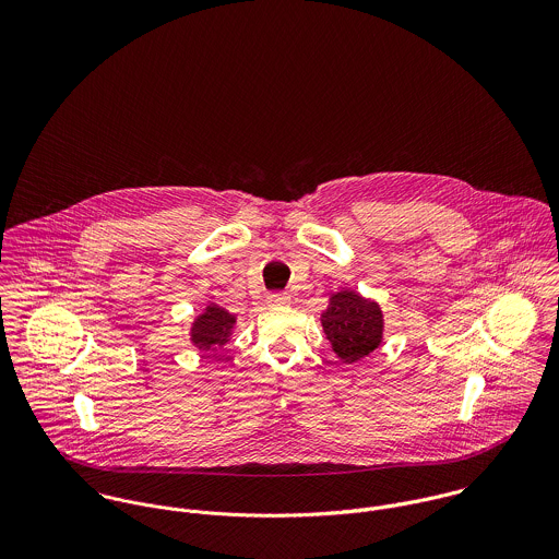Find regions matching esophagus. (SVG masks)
I'll use <instances>...</instances> for the list:
<instances>
[{
    "label": "esophagus",
    "mask_w": 559,
    "mask_h": 559,
    "mask_svg": "<svg viewBox=\"0 0 559 559\" xmlns=\"http://www.w3.org/2000/svg\"><path fill=\"white\" fill-rule=\"evenodd\" d=\"M264 301H266L269 308H280V306H288V304H290V297H288L286 293H273V295H269Z\"/></svg>",
    "instance_id": "esophagus-1"
}]
</instances>
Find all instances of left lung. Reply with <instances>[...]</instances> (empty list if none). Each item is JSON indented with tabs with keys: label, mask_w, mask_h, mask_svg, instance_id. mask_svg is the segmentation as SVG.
<instances>
[{
	"label": "left lung",
	"mask_w": 559,
	"mask_h": 559,
	"mask_svg": "<svg viewBox=\"0 0 559 559\" xmlns=\"http://www.w3.org/2000/svg\"><path fill=\"white\" fill-rule=\"evenodd\" d=\"M320 326L331 350L342 364H357L374 353L385 340V314L381 304L353 288L329 295Z\"/></svg>",
	"instance_id": "left-lung-1"
}]
</instances>
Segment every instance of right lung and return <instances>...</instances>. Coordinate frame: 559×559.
Instances as JSON below:
<instances>
[{
	"mask_svg": "<svg viewBox=\"0 0 559 559\" xmlns=\"http://www.w3.org/2000/svg\"><path fill=\"white\" fill-rule=\"evenodd\" d=\"M237 319V314L219 304L206 301L202 312L189 324V342L202 353H215L233 340Z\"/></svg>",
	"mask_w": 559,
	"mask_h": 559,
	"instance_id": "add662e5",
	"label": "right lung"
}]
</instances>
